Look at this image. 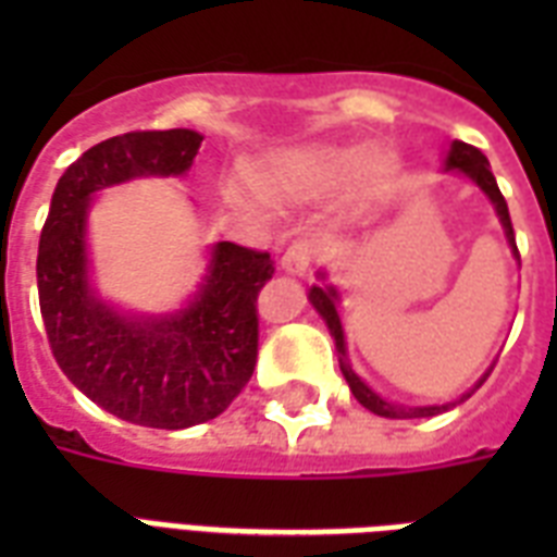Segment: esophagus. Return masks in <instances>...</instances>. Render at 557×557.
Instances as JSON below:
<instances>
[{
	"label": "esophagus",
	"instance_id": "34e87169",
	"mask_svg": "<svg viewBox=\"0 0 557 557\" xmlns=\"http://www.w3.org/2000/svg\"><path fill=\"white\" fill-rule=\"evenodd\" d=\"M312 257H314V248L312 243H295L292 248H286V253L280 257V269L286 271V274H295V277H304L309 265H312Z\"/></svg>",
	"mask_w": 557,
	"mask_h": 557
}]
</instances>
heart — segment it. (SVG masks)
<instances>
[{
    "mask_svg": "<svg viewBox=\"0 0 557 557\" xmlns=\"http://www.w3.org/2000/svg\"><path fill=\"white\" fill-rule=\"evenodd\" d=\"M358 173L361 178H379L384 173V161L364 147H330V144H309L297 147L271 161L262 173V187L271 193H292L309 196L335 187L338 182ZM227 199L239 208H262L260 190L243 176H234L225 185Z\"/></svg>",
    "mask_w": 557,
    "mask_h": 557,
    "instance_id": "1",
    "label": "heart"
}]
</instances>
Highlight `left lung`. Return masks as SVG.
<instances>
[{
  "instance_id": "1",
  "label": "left lung",
  "mask_w": 557,
  "mask_h": 557,
  "mask_svg": "<svg viewBox=\"0 0 557 557\" xmlns=\"http://www.w3.org/2000/svg\"><path fill=\"white\" fill-rule=\"evenodd\" d=\"M445 173H459V176L471 178L480 190L488 196V201L494 205V213L500 219L503 231H506V239H509V248L515 253V260L520 262V253H518V245H515V231H511V219H509V205L503 199L500 187H497V178H494L492 168H488V159H485L483 152L471 147L466 141H454L450 144L448 156H445ZM318 277L323 280L321 286H312L309 288V304L314 306V312L321 314L323 323L330 326V335L335 338V349H338V364L341 372H344V379H347L349 389H352V396L361 401V405L375 416H384V419H428V416H436V413H445L450 407L462 405L471 393H474L480 384L485 381V375L492 372V367L480 375L474 387L466 389L462 396L454 398V401H445V405H419V407H410V405H398V401H387V398L375 393V389L367 384L352 364H349V356H347V338H344V326H341V314H338V304H341V295L338 288L326 283V271H318Z\"/></svg>"
}]
</instances>
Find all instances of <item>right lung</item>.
Here are the masks:
<instances>
[{
  "label": "right lung",
  "instance_id": "right-lung-1",
  "mask_svg": "<svg viewBox=\"0 0 557 557\" xmlns=\"http://www.w3.org/2000/svg\"><path fill=\"white\" fill-rule=\"evenodd\" d=\"M201 138L164 129L95 144L60 176L39 234V312L57 364L95 405L144 428L182 431L216 419L257 364L253 300L274 274L269 253L210 245L196 295L164 314L124 312L91 283L95 196L135 178L185 176Z\"/></svg>",
  "mask_w": 557,
  "mask_h": 557
}]
</instances>
